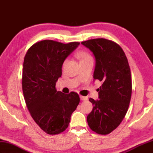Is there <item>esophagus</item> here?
Wrapping results in <instances>:
<instances>
[{
    "label": "esophagus",
    "mask_w": 153,
    "mask_h": 153,
    "mask_svg": "<svg viewBox=\"0 0 153 153\" xmlns=\"http://www.w3.org/2000/svg\"><path fill=\"white\" fill-rule=\"evenodd\" d=\"M80 99H81V100H82V101L87 100V97H83V96H80Z\"/></svg>",
    "instance_id": "obj_1"
}]
</instances>
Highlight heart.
Wrapping results in <instances>:
<instances>
[{"label":"heart","instance_id":"heart-1","mask_svg":"<svg viewBox=\"0 0 153 153\" xmlns=\"http://www.w3.org/2000/svg\"><path fill=\"white\" fill-rule=\"evenodd\" d=\"M77 56L80 60V62L84 61V60H88V59L92 58V56L89 54H88L87 52L83 51H80L79 53H78Z\"/></svg>","mask_w":153,"mask_h":153}]
</instances>
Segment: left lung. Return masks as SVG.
<instances>
[{"instance_id": "8db88e82", "label": "left lung", "mask_w": 153, "mask_h": 153, "mask_svg": "<svg viewBox=\"0 0 153 153\" xmlns=\"http://www.w3.org/2000/svg\"><path fill=\"white\" fill-rule=\"evenodd\" d=\"M93 53L94 80L103 83L98 100L90 98L93 110L87 117L90 128L106 135L117 128L125 117L132 95V77L125 52L115 42L97 38L81 42Z\"/></svg>"}]
</instances>
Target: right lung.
<instances>
[{
	"label": "right lung",
	"instance_id": "obj_1",
	"mask_svg": "<svg viewBox=\"0 0 153 153\" xmlns=\"http://www.w3.org/2000/svg\"><path fill=\"white\" fill-rule=\"evenodd\" d=\"M79 42L62 44L42 40L28 49L24 58L22 88L27 107L37 125L48 134H59L68 126L80 98L75 92L57 91L62 66Z\"/></svg>",
	"mask_w": 153,
	"mask_h": 153
}]
</instances>
